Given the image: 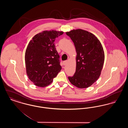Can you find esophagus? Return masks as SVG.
I'll return each instance as SVG.
<instances>
[{
	"instance_id": "obj_1",
	"label": "esophagus",
	"mask_w": 128,
	"mask_h": 128,
	"mask_svg": "<svg viewBox=\"0 0 128 128\" xmlns=\"http://www.w3.org/2000/svg\"><path fill=\"white\" fill-rule=\"evenodd\" d=\"M67 61H63V64L64 65H66V64H67Z\"/></svg>"
}]
</instances>
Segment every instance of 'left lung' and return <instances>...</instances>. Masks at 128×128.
I'll return each mask as SVG.
<instances>
[{"mask_svg":"<svg viewBox=\"0 0 128 128\" xmlns=\"http://www.w3.org/2000/svg\"><path fill=\"white\" fill-rule=\"evenodd\" d=\"M66 33L73 41L77 53L76 72L68 79L78 88H88L101 74L104 60L102 45L96 37L86 30H72Z\"/></svg>","mask_w":128,"mask_h":128,"instance_id":"obj_1","label":"left lung"}]
</instances>
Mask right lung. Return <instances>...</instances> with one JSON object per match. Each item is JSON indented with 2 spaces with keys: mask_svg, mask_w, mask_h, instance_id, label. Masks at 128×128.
<instances>
[{
  "mask_svg": "<svg viewBox=\"0 0 128 128\" xmlns=\"http://www.w3.org/2000/svg\"><path fill=\"white\" fill-rule=\"evenodd\" d=\"M63 32L44 30L36 34L29 43L25 54L26 70L34 85L41 87L49 85L60 71V56L54 42Z\"/></svg>",
  "mask_w": 128,
  "mask_h": 128,
  "instance_id": "1",
  "label": "right lung"
}]
</instances>
